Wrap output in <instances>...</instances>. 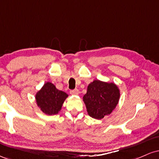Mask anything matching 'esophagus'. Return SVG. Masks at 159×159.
I'll return each instance as SVG.
<instances>
[{
  "mask_svg": "<svg viewBox=\"0 0 159 159\" xmlns=\"http://www.w3.org/2000/svg\"><path fill=\"white\" fill-rule=\"evenodd\" d=\"M78 93H79V91H78V89H75V90H70V94L75 95V96H76V95H78Z\"/></svg>",
  "mask_w": 159,
  "mask_h": 159,
  "instance_id": "obj_1",
  "label": "esophagus"
}]
</instances>
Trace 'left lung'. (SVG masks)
<instances>
[{
  "mask_svg": "<svg viewBox=\"0 0 159 159\" xmlns=\"http://www.w3.org/2000/svg\"><path fill=\"white\" fill-rule=\"evenodd\" d=\"M120 96V90L114 83L95 80L87 87L83 101L91 117L101 120L114 110Z\"/></svg>",
  "mask_w": 159,
  "mask_h": 159,
  "instance_id": "obj_1",
  "label": "left lung"
}]
</instances>
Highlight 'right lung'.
Segmentation results:
<instances>
[{"label": "right lung", "mask_w": 159, "mask_h": 159, "mask_svg": "<svg viewBox=\"0 0 159 159\" xmlns=\"http://www.w3.org/2000/svg\"><path fill=\"white\" fill-rule=\"evenodd\" d=\"M68 95L59 90L51 82L45 83L41 90L36 94V101L38 107L45 114L54 115L61 110L62 105Z\"/></svg>", "instance_id": "add662e5"}]
</instances>
